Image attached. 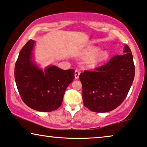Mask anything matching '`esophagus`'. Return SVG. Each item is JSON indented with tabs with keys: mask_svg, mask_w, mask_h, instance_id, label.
Returning a JSON list of instances; mask_svg holds the SVG:
<instances>
[{
	"mask_svg": "<svg viewBox=\"0 0 147 147\" xmlns=\"http://www.w3.org/2000/svg\"><path fill=\"white\" fill-rule=\"evenodd\" d=\"M80 74V70H78V69L75 70V78H76V79H78V78H79Z\"/></svg>",
	"mask_w": 147,
	"mask_h": 147,
	"instance_id": "1",
	"label": "esophagus"
}]
</instances>
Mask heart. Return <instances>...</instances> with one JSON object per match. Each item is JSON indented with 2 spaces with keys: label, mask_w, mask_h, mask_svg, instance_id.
I'll list each match as a JSON object with an SVG mask.
<instances>
[{
  "label": "heart",
  "mask_w": 147,
  "mask_h": 147,
  "mask_svg": "<svg viewBox=\"0 0 147 147\" xmlns=\"http://www.w3.org/2000/svg\"><path fill=\"white\" fill-rule=\"evenodd\" d=\"M97 51L96 49H91L90 51H89L88 52V55H93ZM108 57V53H106V51H102L100 53H98L97 55H95L93 59H92L91 63L93 64V65H97L98 63H99L100 62H101L104 60H105L106 58Z\"/></svg>",
  "instance_id": "b5f03b06"
}]
</instances>
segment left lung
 <instances>
[{"label": "left lung", "mask_w": 147, "mask_h": 147, "mask_svg": "<svg viewBox=\"0 0 147 147\" xmlns=\"http://www.w3.org/2000/svg\"><path fill=\"white\" fill-rule=\"evenodd\" d=\"M123 55H117L107 63L85 70L80 75L84 106L95 112L112 111L125 99L134 78L131 51L125 45Z\"/></svg>", "instance_id": "left-lung-1"}]
</instances>
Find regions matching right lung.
I'll return each instance as SVG.
<instances>
[{
    "label": "right lung",
    "mask_w": 147,
    "mask_h": 147,
    "mask_svg": "<svg viewBox=\"0 0 147 147\" xmlns=\"http://www.w3.org/2000/svg\"><path fill=\"white\" fill-rule=\"evenodd\" d=\"M35 41L29 40L20 51L15 67V79L21 99L39 112H51L61 106L66 88L73 81V69L63 70L55 65L44 71L32 61Z\"/></svg>",
    "instance_id": "right-lung-1"
}]
</instances>
